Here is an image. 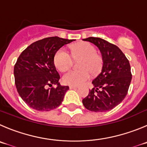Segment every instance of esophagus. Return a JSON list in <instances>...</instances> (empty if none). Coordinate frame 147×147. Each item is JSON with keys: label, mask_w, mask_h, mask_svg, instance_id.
<instances>
[{"label": "esophagus", "mask_w": 147, "mask_h": 147, "mask_svg": "<svg viewBox=\"0 0 147 147\" xmlns=\"http://www.w3.org/2000/svg\"><path fill=\"white\" fill-rule=\"evenodd\" d=\"M78 86H69V88L70 89H75V88H78Z\"/></svg>", "instance_id": "34e87169"}]
</instances>
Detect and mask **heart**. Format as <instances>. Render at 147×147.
Listing matches in <instances>:
<instances>
[{"instance_id":"heart-1","label":"heart","mask_w":147,"mask_h":147,"mask_svg":"<svg viewBox=\"0 0 147 147\" xmlns=\"http://www.w3.org/2000/svg\"><path fill=\"white\" fill-rule=\"evenodd\" d=\"M71 55L74 59H82L79 64V68L81 69L71 70L64 74L62 80L65 84L71 86L83 84L90 78V72L95 75L101 69L102 57L96 53L95 47L89 42H82L72 46ZM71 57L65 49H60L55 53V66L61 72L69 69L73 64Z\"/></svg>"}]
</instances>
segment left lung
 Wrapping results in <instances>:
<instances>
[{
  "label": "left lung",
  "instance_id": "left-lung-1",
  "mask_svg": "<svg viewBox=\"0 0 147 147\" xmlns=\"http://www.w3.org/2000/svg\"><path fill=\"white\" fill-rule=\"evenodd\" d=\"M94 43L102 56L101 71L92 81L94 88L83 99L85 107L91 112H105L123 101L127 94L132 75L131 66L117 46L100 38L83 39Z\"/></svg>",
  "mask_w": 147,
  "mask_h": 147
}]
</instances>
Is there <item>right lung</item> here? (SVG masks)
<instances>
[{"label":"right lung","mask_w":147,"mask_h":147,"mask_svg":"<svg viewBox=\"0 0 147 147\" xmlns=\"http://www.w3.org/2000/svg\"><path fill=\"white\" fill-rule=\"evenodd\" d=\"M75 40L49 37L34 42L23 51L13 69L15 85L23 101L38 111H50L61 104L69 86H61L54 56ZM57 84L56 88L52 87ZM52 88L47 89V86Z\"/></svg>","instance_id":"right-lung-1"}]
</instances>
